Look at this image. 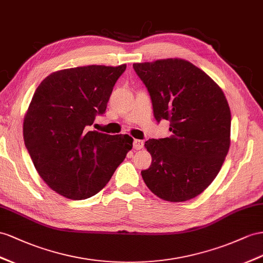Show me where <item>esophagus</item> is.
Instances as JSON below:
<instances>
[{
  "mask_svg": "<svg viewBox=\"0 0 263 263\" xmlns=\"http://www.w3.org/2000/svg\"><path fill=\"white\" fill-rule=\"evenodd\" d=\"M143 145H144V142L142 140H134L133 141V149H136V150H140V149H142L143 147Z\"/></svg>",
  "mask_w": 263,
  "mask_h": 263,
  "instance_id": "obj_1",
  "label": "esophagus"
}]
</instances>
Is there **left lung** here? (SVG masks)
Here are the masks:
<instances>
[{"label":"left lung","mask_w":263,"mask_h":263,"mask_svg":"<svg viewBox=\"0 0 263 263\" xmlns=\"http://www.w3.org/2000/svg\"><path fill=\"white\" fill-rule=\"evenodd\" d=\"M150 94L157 122L170 121L172 136L145 142L149 169L141 171L157 197L182 202L196 198L218 176L230 146L231 112L223 92L182 59L134 63Z\"/></svg>","instance_id":"8db88e82"}]
</instances>
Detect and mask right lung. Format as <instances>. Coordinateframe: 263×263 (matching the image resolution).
<instances>
[{
  "mask_svg": "<svg viewBox=\"0 0 263 263\" xmlns=\"http://www.w3.org/2000/svg\"><path fill=\"white\" fill-rule=\"evenodd\" d=\"M126 65H87L46 77L33 94L23 122L24 143L40 177L72 200L97 194L132 149L127 134L89 131L106 110Z\"/></svg>",
  "mask_w": 263,
  "mask_h": 263,
  "instance_id": "obj_1",
  "label": "right lung"
}]
</instances>
